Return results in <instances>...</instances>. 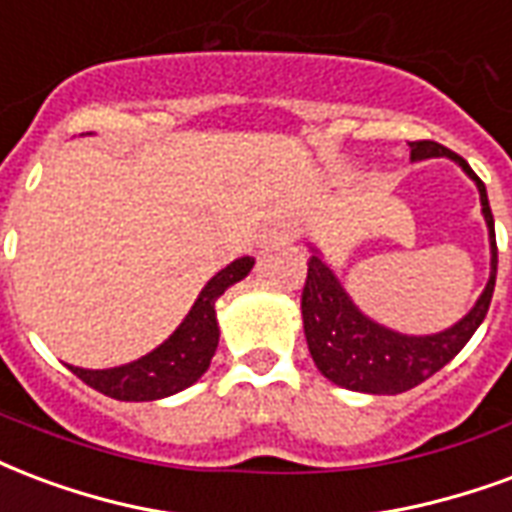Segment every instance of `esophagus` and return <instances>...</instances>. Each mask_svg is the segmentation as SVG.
<instances>
[{"instance_id": "34e87169", "label": "esophagus", "mask_w": 512, "mask_h": 512, "mask_svg": "<svg viewBox=\"0 0 512 512\" xmlns=\"http://www.w3.org/2000/svg\"><path fill=\"white\" fill-rule=\"evenodd\" d=\"M295 238H298V225L295 222H274V225L268 227L263 238H260V246H276V244H293Z\"/></svg>"}]
</instances>
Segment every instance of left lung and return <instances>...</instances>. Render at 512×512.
Masks as SVG:
<instances>
[{
	"label": "left lung",
	"mask_w": 512,
	"mask_h": 512,
	"mask_svg": "<svg viewBox=\"0 0 512 512\" xmlns=\"http://www.w3.org/2000/svg\"><path fill=\"white\" fill-rule=\"evenodd\" d=\"M445 160L456 162L458 168L475 181L480 192V211L488 227V249H491V271L483 293L458 323L437 333H401L388 325L377 323L361 312L344 290L342 279L323 260V252L309 244V274H306L304 295H301V317L304 333L314 366L325 380L342 385L347 391L374 393V396H396L429 380L445 363L456 358L461 347L472 339L480 323L486 320L488 304L497 282V236H494V217L488 206L486 184L475 176L467 160H461L445 146L434 140H415L410 143V160Z\"/></svg>",
	"instance_id": "1"
}]
</instances>
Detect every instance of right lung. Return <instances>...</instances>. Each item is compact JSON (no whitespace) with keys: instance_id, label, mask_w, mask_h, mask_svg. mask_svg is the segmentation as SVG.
Segmentation results:
<instances>
[{"instance_id":"add662e5","label":"right lung","mask_w":512,"mask_h":512,"mask_svg":"<svg viewBox=\"0 0 512 512\" xmlns=\"http://www.w3.org/2000/svg\"><path fill=\"white\" fill-rule=\"evenodd\" d=\"M255 266L252 257H238L211 276L195 304L168 339L138 361L113 369H81L70 366L89 388L119 401H157L184 391L206 374L219 344L217 298L227 287L241 282Z\"/></svg>"}]
</instances>
